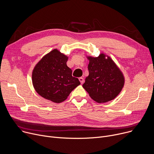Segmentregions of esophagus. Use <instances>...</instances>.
<instances>
[{"mask_svg": "<svg viewBox=\"0 0 154 154\" xmlns=\"http://www.w3.org/2000/svg\"><path fill=\"white\" fill-rule=\"evenodd\" d=\"M79 81L80 82L81 84H83V82H84V79H83V77H79Z\"/></svg>", "mask_w": 154, "mask_h": 154, "instance_id": "1", "label": "esophagus"}]
</instances>
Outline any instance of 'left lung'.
<instances>
[{"instance_id":"left-lung-1","label":"left lung","mask_w":154,"mask_h":154,"mask_svg":"<svg viewBox=\"0 0 154 154\" xmlns=\"http://www.w3.org/2000/svg\"><path fill=\"white\" fill-rule=\"evenodd\" d=\"M89 75L85 79L83 88L97 103L113 100L122 91L125 78L115 61L103 53L97 57L87 56Z\"/></svg>"}]
</instances>
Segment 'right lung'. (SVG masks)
Wrapping results in <instances>:
<instances>
[{"instance_id":"add662e5","label":"right lung","mask_w":154,"mask_h":154,"mask_svg":"<svg viewBox=\"0 0 154 154\" xmlns=\"http://www.w3.org/2000/svg\"><path fill=\"white\" fill-rule=\"evenodd\" d=\"M68 57L54 49L44 56L32 71V83L41 97L55 103H61L80 85L72 76V70L66 64Z\"/></svg>"}]
</instances>
